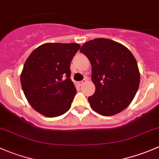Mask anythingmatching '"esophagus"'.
I'll return each instance as SVG.
<instances>
[{"label":"esophagus","instance_id":"34e87169","mask_svg":"<svg viewBox=\"0 0 159 159\" xmlns=\"http://www.w3.org/2000/svg\"><path fill=\"white\" fill-rule=\"evenodd\" d=\"M86 81H87V79H86V78H84V79L83 80V81H79V82H78V84H79L80 86H81V85H83V84H84V83H86Z\"/></svg>","mask_w":159,"mask_h":159}]
</instances>
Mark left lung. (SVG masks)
Instances as JSON below:
<instances>
[{
    "mask_svg": "<svg viewBox=\"0 0 159 159\" xmlns=\"http://www.w3.org/2000/svg\"><path fill=\"white\" fill-rule=\"evenodd\" d=\"M80 52L91 65V81L95 86L94 94L88 98L91 108L104 116L125 109L140 83V72L131 51L115 41L96 38L83 44Z\"/></svg>",
    "mask_w": 159,
    "mask_h": 159,
    "instance_id": "8db88e82",
    "label": "left lung"
}]
</instances>
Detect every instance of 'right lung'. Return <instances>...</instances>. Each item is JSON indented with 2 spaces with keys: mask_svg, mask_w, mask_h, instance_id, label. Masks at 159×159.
Segmentation results:
<instances>
[{
  "mask_svg": "<svg viewBox=\"0 0 159 159\" xmlns=\"http://www.w3.org/2000/svg\"><path fill=\"white\" fill-rule=\"evenodd\" d=\"M77 43H46L32 51L20 74L24 94L32 108L48 118L70 109L76 94L70 64L80 48Z\"/></svg>",
  "mask_w": 159,
  "mask_h": 159,
  "instance_id": "obj_1",
  "label": "right lung"
}]
</instances>
